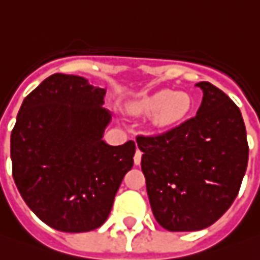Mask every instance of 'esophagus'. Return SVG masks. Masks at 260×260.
Segmentation results:
<instances>
[{
    "label": "esophagus",
    "instance_id": "34e87169",
    "mask_svg": "<svg viewBox=\"0 0 260 260\" xmlns=\"http://www.w3.org/2000/svg\"><path fill=\"white\" fill-rule=\"evenodd\" d=\"M141 151L140 150H139V148H137V151H136V154H134V164H136V166H139V164H140L141 162Z\"/></svg>",
    "mask_w": 260,
    "mask_h": 260
}]
</instances>
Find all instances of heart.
Instances as JSON below:
<instances>
[{"label": "heart", "instance_id": "obj_1", "mask_svg": "<svg viewBox=\"0 0 260 260\" xmlns=\"http://www.w3.org/2000/svg\"><path fill=\"white\" fill-rule=\"evenodd\" d=\"M191 107V99L187 93L173 90H158L141 100L136 110L139 113H157L158 124L167 126L181 120Z\"/></svg>", "mask_w": 260, "mask_h": 260}]
</instances>
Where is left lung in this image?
<instances>
[{
  "label": "left lung",
  "mask_w": 260,
  "mask_h": 260,
  "mask_svg": "<svg viewBox=\"0 0 260 260\" xmlns=\"http://www.w3.org/2000/svg\"><path fill=\"white\" fill-rule=\"evenodd\" d=\"M195 86L204 96L194 117L158 136L137 137L154 218L171 232L216 222L236 198L248 167L239 107L209 82Z\"/></svg>",
  "instance_id": "1"
}]
</instances>
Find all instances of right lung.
Wrapping results in <instances>:
<instances>
[{"label":"right lung","instance_id":"obj_1","mask_svg":"<svg viewBox=\"0 0 260 260\" xmlns=\"http://www.w3.org/2000/svg\"><path fill=\"white\" fill-rule=\"evenodd\" d=\"M106 89L55 73L22 102L11 133L12 177L35 215L62 232L102 226L127 171L134 141L110 146Z\"/></svg>","mask_w":260,"mask_h":260}]
</instances>
